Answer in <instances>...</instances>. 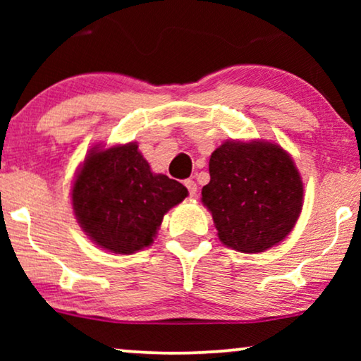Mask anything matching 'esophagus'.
I'll list each match as a JSON object with an SVG mask.
<instances>
[{
  "mask_svg": "<svg viewBox=\"0 0 361 361\" xmlns=\"http://www.w3.org/2000/svg\"><path fill=\"white\" fill-rule=\"evenodd\" d=\"M184 184H185L187 189H189V194H190L192 197H195V195H197V184H195V182L192 180V179H187V180L184 182Z\"/></svg>",
  "mask_w": 361,
  "mask_h": 361,
  "instance_id": "esophagus-1",
  "label": "esophagus"
}]
</instances>
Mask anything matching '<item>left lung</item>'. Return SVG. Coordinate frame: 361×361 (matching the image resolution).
I'll return each instance as SVG.
<instances>
[{"label":"left lung","mask_w":361,"mask_h":361,"mask_svg":"<svg viewBox=\"0 0 361 361\" xmlns=\"http://www.w3.org/2000/svg\"><path fill=\"white\" fill-rule=\"evenodd\" d=\"M202 202L219 238L240 253H261L294 228L304 187L283 147L266 141H226L212 152Z\"/></svg>","instance_id":"8db88e82"}]
</instances>
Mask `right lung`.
<instances>
[{
	"instance_id": "right-lung-1",
	"label": "right lung",
	"mask_w": 361,
	"mask_h": 361,
	"mask_svg": "<svg viewBox=\"0 0 361 361\" xmlns=\"http://www.w3.org/2000/svg\"><path fill=\"white\" fill-rule=\"evenodd\" d=\"M185 197L180 182L152 174L136 142L93 147L72 187L73 214L82 230L116 255L149 246L167 210Z\"/></svg>"
}]
</instances>
